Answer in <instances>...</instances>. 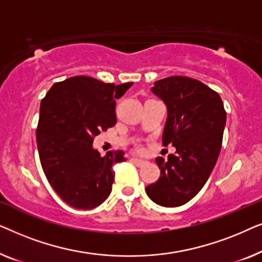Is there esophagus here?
Returning <instances> with one entry per match:
<instances>
[{
  "label": "esophagus",
  "instance_id": "34e87169",
  "mask_svg": "<svg viewBox=\"0 0 262 262\" xmlns=\"http://www.w3.org/2000/svg\"><path fill=\"white\" fill-rule=\"evenodd\" d=\"M131 161L136 164V166H138V167H141V166H143V164L146 163V161L141 160V159H136V157H134V159H132Z\"/></svg>",
  "mask_w": 262,
  "mask_h": 262
}]
</instances>
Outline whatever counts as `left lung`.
Listing matches in <instances>:
<instances>
[{
    "label": "left lung",
    "instance_id": "left-lung-1",
    "mask_svg": "<svg viewBox=\"0 0 262 262\" xmlns=\"http://www.w3.org/2000/svg\"><path fill=\"white\" fill-rule=\"evenodd\" d=\"M151 92L167 106L163 145L177 152L155 160L161 175L145 192L157 205L181 206L198 194L217 162L227 113L220 94L194 78H162Z\"/></svg>",
    "mask_w": 262,
    "mask_h": 262
}]
</instances>
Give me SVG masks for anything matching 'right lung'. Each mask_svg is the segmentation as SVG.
<instances>
[{
	"mask_svg": "<svg viewBox=\"0 0 262 262\" xmlns=\"http://www.w3.org/2000/svg\"><path fill=\"white\" fill-rule=\"evenodd\" d=\"M132 84L75 76L57 82L41 100L37 145L42 170L60 199L75 209H94L112 191V167L125 161L124 152L101 156L93 142L116 125V99Z\"/></svg>",
	"mask_w": 262,
	"mask_h": 262,
	"instance_id": "obj_1",
	"label": "right lung"
}]
</instances>
